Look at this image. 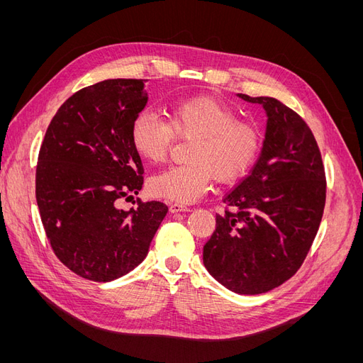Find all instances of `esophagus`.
I'll list each match as a JSON object with an SVG mask.
<instances>
[{"label": "esophagus", "mask_w": 363, "mask_h": 363, "mask_svg": "<svg viewBox=\"0 0 363 363\" xmlns=\"http://www.w3.org/2000/svg\"><path fill=\"white\" fill-rule=\"evenodd\" d=\"M169 208L172 213H178V212H189V207L185 206V204H181V203H170L169 204Z\"/></svg>", "instance_id": "esophagus-1"}]
</instances>
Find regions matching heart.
Returning <instances> with one entry per match:
<instances>
[{
  "mask_svg": "<svg viewBox=\"0 0 363 363\" xmlns=\"http://www.w3.org/2000/svg\"><path fill=\"white\" fill-rule=\"evenodd\" d=\"M174 137L194 138L186 156L189 163L159 172L148 188L152 196L181 204L199 200L215 178L230 184L244 177L260 151L257 128L238 121L234 110L208 97L172 104L167 123L143 110L129 129L132 148L151 163L164 159Z\"/></svg>",
  "mask_w": 363,
  "mask_h": 363,
  "instance_id": "obj_1",
  "label": "heart"
}]
</instances>
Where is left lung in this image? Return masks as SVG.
Instances as JSON below:
<instances>
[{
    "mask_svg": "<svg viewBox=\"0 0 363 363\" xmlns=\"http://www.w3.org/2000/svg\"><path fill=\"white\" fill-rule=\"evenodd\" d=\"M266 113L256 164L223 203L238 212L216 215L203 263L238 294H262L290 279L316 237L325 207V170L311 128L272 97L237 94Z\"/></svg>",
    "mask_w": 363,
    "mask_h": 363,
    "instance_id": "left-lung-1",
    "label": "left lung"
}]
</instances>
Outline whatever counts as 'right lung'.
<instances>
[{"instance_id": "obj_1", "label": "right lung", "mask_w": 363, "mask_h": 363, "mask_svg": "<svg viewBox=\"0 0 363 363\" xmlns=\"http://www.w3.org/2000/svg\"><path fill=\"white\" fill-rule=\"evenodd\" d=\"M145 82L107 79L73 94L40 150L36 203L44 230L60 262L89 281L108 282L135 269L167 213L162 201L119 207L143 188L129 129L147 106Z\"/></svg>"}]
</instances>
